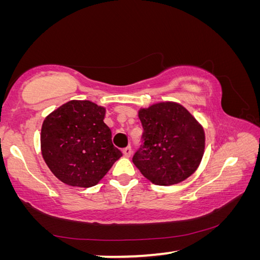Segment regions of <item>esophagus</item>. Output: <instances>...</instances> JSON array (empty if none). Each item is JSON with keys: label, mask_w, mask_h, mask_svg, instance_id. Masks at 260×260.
Returning <instances> with one entry per match:
<instances>
[{"label": "esophagus", "mask_w": 260, "mask_h": 260, "mask_svg": "<svg viewBox=\"0 0 260 260\" xmlns=\"http://www.w3.org/2000/svg\"><path fill=\"white\" fill-rule=\"evenodd\" d=\"M122 153H124V156L129 157L132 155V147L128 146V147H126V148L122 149Z\"/></svg>", "instance_id": "34e87169"}]
</instances>
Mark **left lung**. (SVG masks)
<instances>
[{"label":"left lung","instance_id":"obj_1","mask_svg":"<svg viewBox=\"0 0 260 260\" xmlns=\"http://www.w3.org/2000/svg\"><path fill=\"white\" fill-rule=\"evenodd\" d=\"M143 133L133 162L152 183L171 186L195 172L204 152V131L182 105L165 102L139 112Z\"/></svg>","mask_w":260,"mask_h":260}]
</instances>
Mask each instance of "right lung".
<instances>
[{
	"label": "right lung",
	"mask_w": 260,
	"mask_h": 260,
	"mask_svg": "<svg viewBox=\"0 0 260 260\" xmlns=\"http://www.w3.org/2000/svg\"><path fill=\"white\" fill-rule=\"evenodd\" d=\"M104 116L105 109L93 102L70 101L43 121V159L61 182L93 187L122 156Z\"/></svg>",
	"instance_id": "add662e5"
}]
</instances>
